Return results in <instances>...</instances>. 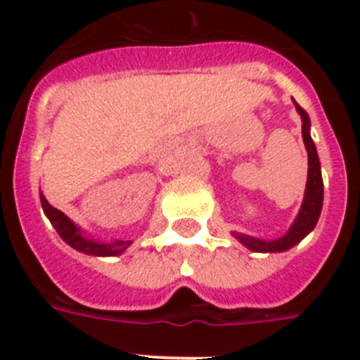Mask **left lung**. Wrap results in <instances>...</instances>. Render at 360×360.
Listing matches in <instances>:
<instances>
[{
	"label": "left lung",
	"instance_id": "left-lung-1",
	"mask_svg": "<svg viewBox=\"0 0 360 360\" xmlns=\"http://www.w3.org/2000/svg\"><path fill=\"white\" fill-rule=\"evenodd\" d=\"M293 104H295V110L301 115L302 141H304V147H307L308 153V179L307 188H304V200H302L299 214L293 220V224L290 226V230L278 239L265 240L246 236V233H239V231H231V236L252 252H285L293 248L297 243H301L316 228L319 214H321V207H323V177H321V164H319L318 151H316L312 136H310V117L295 101H293Z\"/></svg>",
	"mask_w": 360,
	"mask_h": 360
}]
</instances>
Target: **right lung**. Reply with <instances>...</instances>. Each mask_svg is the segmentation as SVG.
<instances>
[{
  "mask_svg": "<svg viewBox=\"0 0 360 360\" xmlns=\"http://www.w3.org/2000/svg\"><path fill=\"white\" fill-rule=\"evenodd\" d=\"M41 205L44 214L48 217V220L52 222V226L56 228V231L59 233V237L67 243L69 246H72L75 250L84 252V254H89V256H120L123 254L132 240H114V243H103V240L89 239L87 236H84L80 226H76L72 220L67 217L65 213H61L59 209L52 207L48 200L42 196L41 192Z\"/></svg>",
  "mask_w": 360,
  "mask_h": 360,
  "instance_id": "obj_1",
  "label": "right lung"
}]
</instances>
